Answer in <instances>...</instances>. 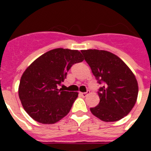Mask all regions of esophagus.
<instances>
[{
  "instance_id": "obj_1",
  "label": "esophagus",
  "mask_w": 151,
  "mask_h": 151,
  "mask_svg": "<svg viewBox=\"0 0 151 151\" xmlns=\"http://www.w3.org/2000/svg\"><path fill=\"white\" fill-rule=\"evenodd\" d=\"M90 94V91H87L86 92H85V93H82V92H80V95H82V97H86L87 95Z\"/></svg>"
}]
</instances>
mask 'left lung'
I'll use <instances>...</instances> for the list:
<instances>
[{
    "instance_id": "obj_1",
    "label": "left lung",
    "mask_w": 151,
    "mask_h": 151,
    "mask_svg": "<svg viewBox=\"0 0 151 151\" xmlns=\"http://www.w3.org/2000/svg\"><path fill=\"white\" fill-rule=\"evenodd\" d=\"M84 59L99 83L100 101L91 113L105 122L121 120L133 109L138 95L136 77L120 57L104 50H82Z\"/></svg>"
}]
</instances>
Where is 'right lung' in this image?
Returning a JSON list of instances; mask_svg holds the SVG:
<instances>
[{"label": "right lung", "mask_w": 151, "mask_h": 151, "mask_svg": "<svg viewBox=\"0 0 151 151\" xmlns=\"http://www.w3.org/2000/svg\"><path fill=\"white\" fill-rule=\"evenodd\" d=\"M78 50L56 48L38 57L22 73L18 86L22 105L41 124L56 123L69 113L78 92L59 89L73 64L82 62Z\"/></svg>", "instance_id": "add662e5"}]
</instances>
